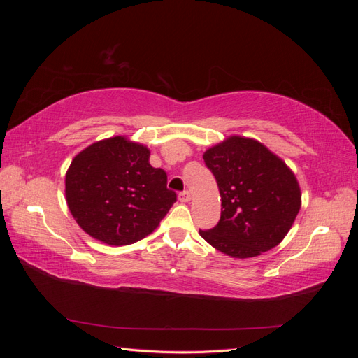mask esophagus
I'll use <instances>...</instances> for the list:
<instances>
[{
	"label": "esophagus",
	"mask_w": 358,
	"mask_h": 358,
	"mask_svg": "<svg viewBox=\"0 0 358 358\" xmlns=\"http://www.w3.org/2000/svg\"><path fill=\"white\" fill-rule=\"evenodd\" d=\"M191 200V192L189 191H182L179 194V201L180 203H188Z\"/></svg>",
	"instance_id": "obj_1"
}]
</instances>
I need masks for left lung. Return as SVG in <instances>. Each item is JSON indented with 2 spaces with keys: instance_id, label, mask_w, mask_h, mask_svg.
I'll return each mask as SVG.
<instances>
[{
  "instance_id": "8db88e82",
  "label": "left lung",
  "mask_w": 358,
  "mask_h": 358,
  "mask_svg": "<svg viewBox=\"0 0 358 358\" xmlns=\"http://www.w3.org/2000/svg\"><path fill=\"white\" fill-rule=\"evenodd\" d=\"M221 194V220L203 239L233 258L278 246L301 206L296 175L258 140L230 136L203 154Z\"/></svg>"
}]
</instances>
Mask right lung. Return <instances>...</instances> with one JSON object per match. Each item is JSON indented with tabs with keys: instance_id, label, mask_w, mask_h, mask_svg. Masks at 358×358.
Here are the masks:
<instances>
[{
	"instance_id": "1",
	"label": "right lung",
	"mask_w": 358,
	"mask_h": 358,
	"mask_svg": "<svg viewBox=\"0 0 358 358\" xmlns=\"http://www.w3.org/2000/svg\"><path fill=\"white\" fill-rule=\"evenodd\" d=\"M149 157L145 145L116 136L73 158L66 173V200L85 233L122 246L157 229L176 194L167 189L166 171L150 166Z\"/></svg>"
}]
</instances>
